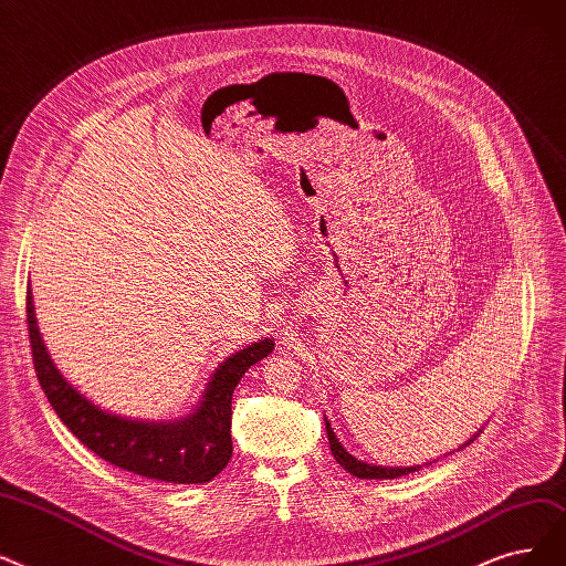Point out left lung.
Returning <instances> with one entry per match:
<instances>
[{
    "instance_id": "left-lung-1",
    "label": "left lung",
    "mask_w": 566,
    "mask_h": 566,
    "mask_svg": "<svg viewBox=\"0 0 566 566\" xmlns=\"http://www.w3.org/2000/svg\"><path fill=\"white\" fill-rule=\"evenodd\" d=\"M325 421H327V417H325ZM481 433V430H479ZM476 433V436H479ZM474 436V438H476ZM327 438H329V449H332V453H334V459L338 461V465L343 468V470H347L349 474H355V476H359V479H396V476H402V474H410V472H417L419 470V465H412V468H382V465H370V463H364V461H359V459H355L353 453H349L340 442H338V438L334 436V430H332V423L327 421ZM472 438V440H474ZM472 440H468V444L472 442ZM430 465V463H428Z\"/></svg>"
}]
</instances>
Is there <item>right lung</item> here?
<instances>
[{
    "mask_svg": "<svg viewBox=\"0 0 566 566\" xmlns=\"http://www.w3.org/2000/svg\"><path fill=\"white\" fill-rule=\"evenodd\" d=\"M27 329L41 389L71 433L115 468L168 483H205L230 463L234 387L253 364L274 349L272 338H262L228 357L213 370L200 406L188 417L143 421L101 410L64 378L41 338L30 290Z\"/></svg>",
    "mask_w": 566,
    "mask_h": 566,
    "instance_id": "obj_1",
    "label": "right lung"
}]
</instances>
